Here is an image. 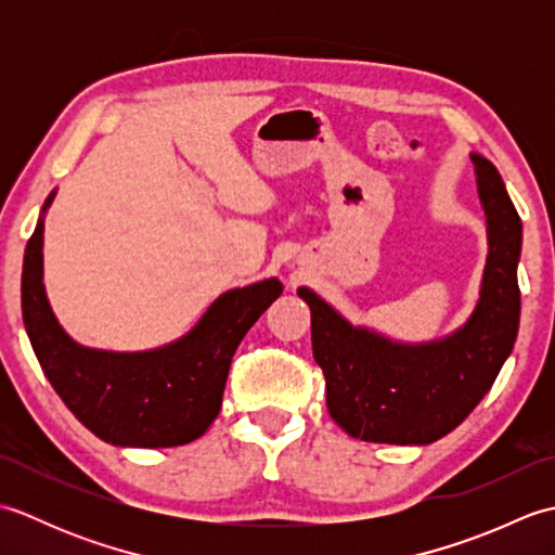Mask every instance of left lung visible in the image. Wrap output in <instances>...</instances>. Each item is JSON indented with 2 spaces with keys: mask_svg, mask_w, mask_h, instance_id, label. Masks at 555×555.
Wrapping results in <instances>:
<instances>
[{
  "mask_svg": "<svg viewBox=\"0 0 555 555\" xmlns=\"http://www.w3.org/2000/svg\"><path fill=\"white\" fill-rule=\"evenodd\" d=\"M489 227V257L475 314L439 344L398 346L352 328L312 291V356L326 382V408L340 429L374 443H431L453 431L496 382L520 324L517 259L522 223L501 176L473 157Z\"/></svg>",
  "mask_w": 555,
  "mask_h": 555,
  "instance_id": "obj_1",
  "label": "left lung"
}]
</instances>
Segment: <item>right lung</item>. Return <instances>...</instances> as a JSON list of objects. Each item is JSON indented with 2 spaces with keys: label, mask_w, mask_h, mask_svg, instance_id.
<instances>
[{
  "label": "right lung",
  "mask_w": 555,
  "mask_h": 555,
  "mask_svg": "<svg viewBox=\"0 0 555 555\" xmlns=\"http://www.w3.org/2000/svg\"><path fill=\"white\" fill-rule=\"evenodd\" d=\"M52 195L47 197V205ZM279 279L223 293L185 338L150 352H104L74 344L42 286V219L23 257L21 310L40 367L66 408L114 446L164 448L203 436L221 410L233 352L281 296Z\"/></svg>",
  "instance_id": "1"
}]
</instances>
